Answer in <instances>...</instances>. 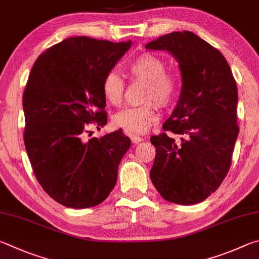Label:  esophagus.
<instances>
[{"mask_svg":"<svg viewBox=\"0 0 259 259\" xmlns=\"http://www.w3.org/2000/svg\"><path fill=\"white\" fill-rule=\"evenodd\" d=\"M143 138H140V137H138V135H133L132 138H131V141H132L134 144H138V143H140L141 141H143Z\"/></svg>","mask_w":259,"mask_h":259,"instance_id":"1","label":"esophagus"}]
</instances>
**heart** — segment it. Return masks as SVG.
<instances>
[{
	"label": "heart",
	"mask_w": 259,
	"mask_h": 259,
	"mask_svg": "<svg viewBox=\"0 0 259 259\" xmlns=\"http://www.w3.org/2000/svg\"><path fill=\"white\" fill-rule=\"evenodd\" d=\"M127 71L134 80L148 84L144 102L140 107L126 108L117 113L113 122L130 134H144L160 119L156 103L165 108L170 106L179 92V80L173 72L166 70V63L155 54L144 52L130 62ZM102 93L112 106H119L124 99L125 81L116 71H109L102 79Z\"/></svg>",
	"instance_id": "heart-1"
}]
</instances>
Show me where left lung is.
Here are the masks:
<instances>
[{"label":"left lung","mask_w":259,"mask_h":259,"mask_svg":"<svg viewBox=\"0 0 259 259\" xmlns=\"http://www.w3.org/2000/svg\"><path fill=\"white\" fill-rule=\"evenodd\" d=\"M178 59L182 91L171 116L150 141L156 148L150 178L167 201L200 202L229 173L235 140L238 89L219 50L192 31H173L146 45Z\"/></svg>","instance_id":"obj_1"}]
</instances>
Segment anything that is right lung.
<instances>
[{
    "mask_svg": "<svg viewBox=\"0 0 259 259\" xmlns=\"http://www.w3.org/2000/svg\"><path fill=\"white\" fill-rule=\"evenodd\" d=\"M131 48L76 36L44 51L22 95L24 141L36 180L53 200L71 208L101 203L117 182L131 147L121 130L84 141L91 125L107 124L102 79Z\"/></svg>",
    "mask_w": 259,
    "mask_h": 259,
    "instance_id": "add662e5",
    "label": "right lung"
}]
</instances>
